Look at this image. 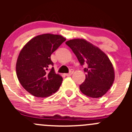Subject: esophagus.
Masks as SVG:
<instances>
[{"label": "esophagus", "mask_w": 132, "mask_h": 132, "mask_svg": "<svg viewBox=\"0 0 132 132\" xmlns=\"http://www.w3.org/2000/svg\"><path fill=\"white\" fill-rule=\"evenodd\" d=\"M73 72H74L73 70H70V72H69L68 73H66V76H68V77H69V76H71V75H72L73 73Z\"/></svg>", "instance_id": "34e87169"}]
</instances>
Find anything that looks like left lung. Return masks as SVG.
Instances as JSON below:
<instances>
[{"instance_id": "obj_1", "label": "left lung", "mask_w": 132, "mask_h": 132, "mask_svg": "<svg viewBox=\"0 0 132 132\" xmlns=\"http://www.w3.org/2000/svg\"><path fill=\"white\" fill-rule=\"evenodd\" d=\"M66 44L72 50L80 63L86 64L85 81L80 85V90L91 98L102 97L112 86L115 78L112 64L108 56L91 43L84 39H73Z\"/></svg>"}]
</instances>
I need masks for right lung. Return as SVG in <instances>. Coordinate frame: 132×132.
<instances>
[{"mask_svg": "<svg viewBox=\"0 0 132 132\" xmlns=\"http://www.w3.org/2000/svg\"><path fill=\"white\" fill-rule=\"evenodd\" d=\"M66 41L61 35L44 34L30 39L20 52L16 64V75L22 87L32 95L47 97L61 86L62 78L55 73L50 56Z\"/></svg>", "mask_w": 132, "mask_h": 132, "instance_id": "obj_1", "label": "right lung"}]
</instances>
